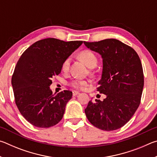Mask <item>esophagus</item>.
I'll use <instances>...</instances> for the list:
<instances>
[{
    "label": "esophagus",
    "instance_id": "esophagus-1",
    "mask_svg": "<svg viewBox=\"0 0 157 157\" xmlns=\"http://www.w3.org/2000/svg\"><path fill=\"white\" fill-rule=\"evenodd\" d=\"M79 93L78 91H73V96H76V95H78Z\"/></svg>",
    "mask_w": 157,
    "mask_h": 157
}]
</instances>
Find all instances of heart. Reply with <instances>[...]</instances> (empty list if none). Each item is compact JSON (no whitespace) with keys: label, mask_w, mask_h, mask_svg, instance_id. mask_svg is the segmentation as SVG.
Instances as JSON below:
<instances>
[{"label":"heart","mask_w":157,"mask_h":157,"mask_svg":"<svg viewBox=\"0 0 157 157\" xmlns=\"http://www.w3.org/2000/svg\"><path fill=\"white\" fill-rule=\"evenodd\" d=\"M79 56L80 59L84 61V63L90 68H93L96 66L98 63V58L94 52L90 50H84L79 52ZM71 57L66 58L62 63V69L64 72H67L70 68ZM87 84V82L80 79H73L69 82V85L75 89H82Z\"/></svg>","instance_id":"1"}]
</instances>
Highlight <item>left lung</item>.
<instances>
[{"mask_svg": "<svg viewBox=\"0 0 157 157\" xmlns=\"http://www.w3.org/2000/svg\"><path fill=\"white\" fill-rule=\"evenodd\" d=\"M84 44L102 55V78L97 91L107 95L103 101H89L85 114L98 128L118 129L131 119L139 107L144 85L141 62L132 47L115 39Z\"/></svg>", "mask_w": 157, "mask_h": 157, "instance_id": "1", "label": "left lung"}]
</instances>
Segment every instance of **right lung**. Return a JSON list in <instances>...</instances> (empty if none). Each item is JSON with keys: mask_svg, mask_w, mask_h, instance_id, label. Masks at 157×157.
<instances>
[{"mask_svg": "<svg viewBox=\"0 0 157 157\" xmlns=\"http://www.w3.org/2000/svg\"><path fill=\"white\" fill-rule=\"evenodd\" d=\"M82 43L47 38L34 43L21 55L12 84L18 110L33 125L48 128L62 119L73 94L68 90L53 94L49 87L51 78L59 75L63 61Z\"/></svg>", "mask_w": 157, "mask_h": 157, "instance_id": "obj_1", "label": "right lung"}]
</instances>
